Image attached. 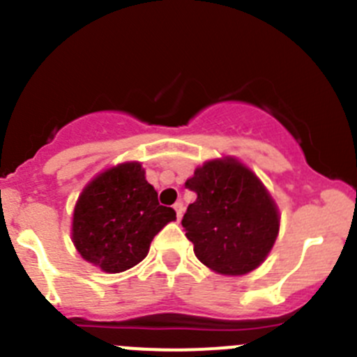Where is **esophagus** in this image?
<instances>
[{
    "mask_svg": "<svg viewBox=\"0 0 357 357\" xmlns=\"http://www.w3.org/2000/svg\"><path fill=\"white\" fill-rule=\"evenodd\" d=\"M174 211H176V215H178V219L183 218V212H185V205H183L181 200H178L174 204Z\"/></svg>",
    "mask_w": 357,
    "mask_h": 357,
    "instance_id": "34e87169",
    "label": "esophagus"
}]
</instances>
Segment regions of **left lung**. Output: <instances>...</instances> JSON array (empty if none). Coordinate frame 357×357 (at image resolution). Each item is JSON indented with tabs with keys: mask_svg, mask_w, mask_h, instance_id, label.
<instances>
[{
	"mask_svg": "<svg viewBox=\"0 0 357 357\" xmlns=\"http://www.w3.org/2000/svg\"><path fill=\"white\" fill-rule=\"evenodd\" d=\"M197 193L183 215L186 238L202 264L242 276L262 264L280 231V212L261 179L235 157L207 160L186 179Z\"/></svg>",
	"mask_w": 357,
	"mask_h": 357,
	"instance_id": "obj_1",
	"label": "left lung"
}]
</instances>
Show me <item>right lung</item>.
I'll return each instance as SVG.
<instances>
[{"mask_svg": "<svg viewBox=\"0 0 357 357\" xmlns=\"http://www.w3.org/2000/svg\"><path fill=\"white\" fill-rule=\"evenodd\" d=\"M176 221L158 204L139 162H124L93 178L72 215V242L84 261L105 273H122L146 257L153 236Z\"/></svg>", "mask_w": 357, "mask_h": 357, "instance_id": "1", "label": "right lung"}]
</instances>
